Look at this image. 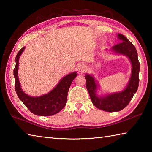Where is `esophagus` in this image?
I'll return each mask as SVG.
<instances>
[{"instance_id":"esophagus-1","label":"esophagus","mask_w":152,"mask_h":152,"mask_svg":"<svg viewBox=\"0 0 152 152\" xmlns=\"http://www.w3.org/2000/svg\"><path fill=\"white\" fill-rule=\"evenodd\" d=\"M86 65H84V64H80L78 66V70L80 72H84L86 70Z\"/></svg>"}]
</instances>
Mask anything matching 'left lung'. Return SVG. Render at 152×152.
<instances>
[{"label": "left lung", "instance_id": "1", "mask_svg": "<svg viewBox=\"0 0 152 152\" xmlns=\"http://www.w3.org/2000/svg\"><path fill=\"white\" fill-rule=\"evenodd\" d=\"M118 37L122 42L113 46L112 50L115 52L128 56L132 64V77L124 91L118 93L109 94L107 96H103V98L99 97L96 94L97 85L94 79L88 74L84 76L86 80V88L92 103L98 109L107 112L119 111L127 107L137 92L140 82L139 72L140 64L138 60L137 50L135 46L124 35L118 34Z\"/></svg>", "mask_w": 152, "mask_h": 152}]
</instances>
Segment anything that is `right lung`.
Here are the masks:
<instances>
[{
	"instance_id": "add662e5",
	"label": "right lung",
	"mask_w": 152,
	"mask_h": 152,
	"mask_svg": "<svg viewBox=\"0 0 152 152\" xmlns=\"http://www.w3.org/2000/svg\"><path fill=\"white\" fill-rule=\"evenodd\" d=\"M25 48L20 49L16 56V65L14 69L15 79V88L19 99L27 107L31 112L39 116H51L55 115L65 107L68 92L72 82L77 76L76 72L71 73L61 80L56 87L52 91L39 97H31L24 93L20 86L18 78V67L19 59Z\"/></svg>"
}]
</instances>
